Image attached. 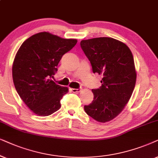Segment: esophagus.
<instances>
[{"label":"esophagus","mask_w":158,"mask_h":158,"mask_svg":"<svg viewBox=\"0 0 158 158\" xmlns=\"http://www.w3.org/2000/svg\"><path fill=\"white\" fill-rule=\"evenodd\" d=\"M71 92H79L81 91V89H73V88H72V89H71Z\"/></svg>","instance_id":"obj_1"}]
</instances>
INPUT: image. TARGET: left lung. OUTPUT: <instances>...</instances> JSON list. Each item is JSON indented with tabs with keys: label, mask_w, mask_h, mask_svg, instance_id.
Here are the masks:
<instances>
[{
	"label": "left lung",
	"mask_w": 158,
	"mask_h": 158,
	"mask_svg": "<svg viewBox=\"0 0 158 158\" xmlns=\"http://www.w3.org/2000/svg\"><path fill=\"white\" fill-rule=\"evenodd\" d=\"M80 45L93 73L103 76L101 87L92 89L93 101L84 108L96 121H110L123 110L133 93L136 79L133 55L126 44L111 37L81 40Z\"/></svg>",
	"instance_id": "8db88e82"
}]
</instances>
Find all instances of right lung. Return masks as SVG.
Returning a JSON list of instances; mask_svg holds the SVG:
<instances>
[{
    "label": "right lung",
    "mask_w": 158,
    "mask_h": 158,
    "mask_svg": "<svg viewBox=\"0 0 158 158\" xmlns=\"http://www.w3.org/2000/svg\"><path fill=\"white\" fill-rule=\"evenodd\" d=\"M76 39L40 32L27 39L16 54L12 76L16 92L35 114L48 116L60 108L68 92L52 80L62 56L74 47Z\"/></svg>",
    "instance_id": "right-lung-1"
}]
</instances>
